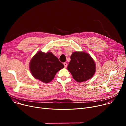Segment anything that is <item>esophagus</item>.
<instances>
[{"mask_svg":"<svg viewBox=\"0 0 126 126\" xmlns=\"http://www.w3.org/2000/svg\"><path fill=\"white\" fill-rule=\"evenodd\" d=\"M64 67H65V68H66L67 66V63L66 62L64 63Z\"/></svg>","mask_w":126,"mask_h":126,"instance_id":"1","label":"esophagus"}]
</instances>
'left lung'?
Instances as JSON below:
<instances>
[{
  "label": "left lung",
  "instance_id": "left-lung-1",
  "mask_svg": "<svg viewBox=\"0 0 126 126\" xmlns=\"http://www.w3.org/2000/svg\"><path fill=\"white\" fill-rule=\"evenodd\" d=\"M67 69L78 82H82L94 75L96 66L94 59L88 53L76 51L70 56Z\"/></svg>",
  "mask_w": 126,
  "mask_h": 126
}]
</instances>
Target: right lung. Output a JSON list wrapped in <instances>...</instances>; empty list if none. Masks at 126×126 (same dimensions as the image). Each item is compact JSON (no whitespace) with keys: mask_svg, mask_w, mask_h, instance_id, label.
Returning <instances> with one entry per match:
<instances>
[{"mask_svg":"<svg viewBox=\"0 0 126 126\" xmlns=\"http://www.w3.org/2000/svg\"><path fill=\"white\" fill-rule=\"evenodd\" d=\"M64 67V65L50 52L38 51L30 63L32 76L45 83L51 81L58 71Z\"/></svg>","mask_w":126,"mask_h":126,"instance_id":"1","label":"right lung"}]
</instances>
